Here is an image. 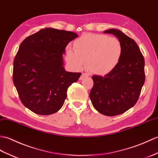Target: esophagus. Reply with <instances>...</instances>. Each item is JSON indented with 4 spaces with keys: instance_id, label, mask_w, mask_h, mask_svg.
Segmentation results:
<instances>
[{
    "instance_id": "1",
    "label": "esophagus",
    "mask_w": 158,
    "mask_h": 158,
    "mask_svg": "<svg viewBox=\"0 0 158 158\" xmlns=\"http://www.w3.org/2000/svg\"><path fill=\"white\" fill-rule=\"evenodd\" d=\"M89 76V75L87 74V73H83L81 75V76H80V80H82V79H84L85 78H86V77H88Z\"/></svg>"
}]
</instances>
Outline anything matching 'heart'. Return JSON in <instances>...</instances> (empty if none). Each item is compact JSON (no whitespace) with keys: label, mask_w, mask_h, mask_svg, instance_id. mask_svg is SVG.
<instances>
[{"label":"heart","mask_w":158,"mask_h":158,"mask_svg":"<svg viewBox=\"0 0 158 158\" xmlns=\"http://www.w3.org/2000/svg\"><path fill=\"white\" fill-rule=\"evenodd\" d=\"M73 50L68 49L65 59L69 68L81 70L86 68L96 75H106L120 61L122 47L116 38L106 35L85 34L73 42Z\"/></svg>","instance_id":"1"}]
</instances>
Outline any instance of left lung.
<instances>
[{"instance_id":"1","label":"left lung","mask_w":158,"mask_h":158,"mask_svg":"<svg viewBox=\"0 0 158 158\" xmlns=\"http://www.w3.org/2000/svg\"><path fill=\"white\" fill-rule=\"evenodd\" d=\"M103 33L112 34L120 40L122 55L115 68L106 76H93L94 85L90 98L101 114L114 116L124 113L138 101L144 85L145 60L134 40L117 29Z\"/></svg>"}]
</instances>
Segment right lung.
Listing matches in <instances>:
<instances>
[{
    "mask_svg": "<svg viewBox=\"0 0 158 158\" xmlns=\"http://www.w3.org/2000/svg\"><path fill=\"white\" fill-rule=\"evenodd\" d=\"M72 31L47 27L21 43L13 61V81L23 106L34 113L51 115L62 107L69 86L81 73L64 68L63 55Z\"/></svg>",
    "mask_w": 158,
    "mask_h": 158,
    "instance_id": "obj_1",
    "label": "right lung"
}]
</instances>
